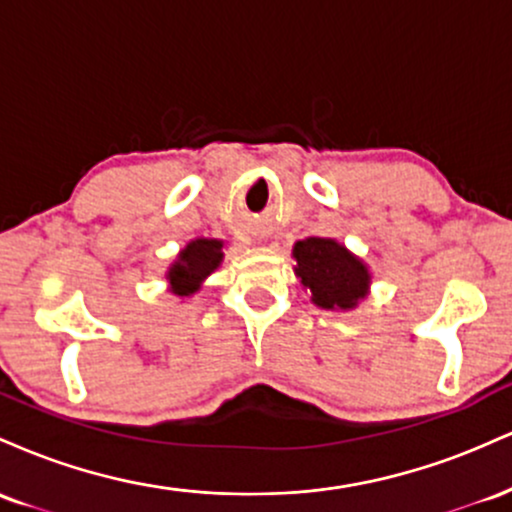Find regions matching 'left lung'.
<instances>
[{
  "instance_id": "left-lung-1",
  "label": "left lung",
  "mask_w": 512,
  "mask_h": 512,
  "mask_svg": "<svg viewBox=\"0 0 512 512\" xmlns=\"http://www.w3.org/2000/svg\"><path fill=\"white\" fill-rule=\"evenodd\" d=\"M301 284L320 308H354L366 296L368 269L332 238H305L293 245Z\"/></svg>"
}]
</instances>
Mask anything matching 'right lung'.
I'll return each mask as SVG.
<instances>
[{"mask_svg": "<svg viewBox=\"0 0 512 512\" xmlns=\"http://www.w3.org/2000/svg\"><path fill=\"white\" fill-rule=\"evenodd\" d=\"M221 248V240L197 238L180 252L178 262H175L168 272L175 296H190V293L197 291L199 281L207 279V276L219 267L223 257Z\"/></svg>", "mask_w": 512, "mask_h": 512, "instance_id": "obj_1", "label": "right lung"}]
</instances>
